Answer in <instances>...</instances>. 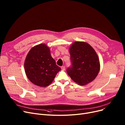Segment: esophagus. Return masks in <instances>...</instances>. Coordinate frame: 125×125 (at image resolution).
I'll return each instance as SVG.
<instances>
[{
	"label": "esophagus",
	"instance_id": "obj_1",
	"mask_svg": "<svg viewBox=\"0 0 125 125\" xmlns=\"http://www.w3.org/2000/svg\"><path fill=\"white\" fill-rule=\"evenodd\" d=\"M61 69L63 70H64L65 69V67L64 66H61Z\"/></svg>",
	"mask_w": 125,
	"mask_h": 125
}]
</instances>
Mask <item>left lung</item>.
I'll list each match as a JSON object with an SVG mask.
<instances>
[{
  "label": "left lung",
  "instance_id": "obj_1",
  "mask_svg": "<svg viewBox=\"0 0 125 125\" xmlns=\"http://www.w3.org/2000/svg\"><path fill=\"white\" fill-rule=\"evenodd\" d=\"M72 65L67 73L80 85L92 82L100 71V61L94 48L88 43L75 42L69 48Z\"/></svg>",
  "mask_w": 125,
  "mask_h": 125
}]
</instances>
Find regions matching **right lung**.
I'll list each match as a JSON object with an SVG mask.
<instances>
[{
    "label": "right lung",
    "instance_id": "add662e5",
    "mask_svg": "<svg viewBox=\"0 0 125 125\" xmlns=\"http://www.w3.org/2000/svg\"><path fill=\"white\" fill-rule=\"evenodd\" d=\"M25 72L31 83L46 87L53 81L61 68L51 56L50 48L44 44L32 47L24 62Z\"/></svg>",
    "mask_w": 125,
    "mask_h": 125
}]
</instances>
